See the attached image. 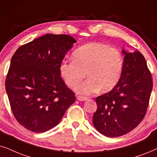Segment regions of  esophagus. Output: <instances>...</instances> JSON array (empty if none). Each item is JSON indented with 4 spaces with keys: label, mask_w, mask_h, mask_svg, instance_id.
Listing matches in <instances>:
<instances>
[{
    "label": "esophagus",
    "mask_w": 157,
    "mask_h": 157,
    "mask_svg": "<svg viewBox=\"0 0 157 157\" xmlns=\"http://www.w3.org/2000/svg\"><path fill=\"white\" fill-rule=\"evenodd\" d=\"M77 99L79 100V101H85V100H87V97H84V96H81V95H77Z\"/></svg>",
    "instance_id": "34e87169"
}]
</instances>
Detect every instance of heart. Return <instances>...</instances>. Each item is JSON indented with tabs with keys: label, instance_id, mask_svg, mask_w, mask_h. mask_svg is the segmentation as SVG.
I'll return each mask as SVG.
<instances>
[{
	"label": "heart",
	"instance_id": "1",
	"mask_svg": "<svg viewBox=\"0 0 157 157\" xmlns=\"http://www.w3.org/2000/svg\"><path fill=\"white\" fill-rule=\"evenodd\" d=\"M73 61L62 60L59 73L65 84L75 87L85 77L87 80L76 87L82 94L105 93L113 89L120 80L124 69V57L119 50L99 42L78 47L72 54Z\"/></svg>",
	"mask_w": 157,
	"mask_h": 157
}]
</instances>
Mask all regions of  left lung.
I'll return each instance as SVG.
<instances>
[{"instance_id":"8db88e82","label":"left lung","mask_w":157,"mask_h":157,"mask_svg":"<svg viewBox=\"0 0 157 157\" xmlns=\"http://www.w3.org/2000/svg\"><path fill=\"white\" fill-rule=\"evenodd\" d=\"M124 63L116 86L96 98L93 117L95 128L108 137H118L135 128L143 120L152 90V77L141 52L122 50Z\"/></svg>"}]
</instances>
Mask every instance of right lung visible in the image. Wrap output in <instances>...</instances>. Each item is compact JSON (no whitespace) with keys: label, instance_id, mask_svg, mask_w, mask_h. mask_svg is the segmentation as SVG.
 I'll use <instances>...</instances> for the list:
<instances>
[{"label":"right lung","instance_id":"right-lung-1","mask_svg":"<svg viewBox=\"0 0 157 157\" xmlns=\"http://www.w3.org/2000/svg\"><path fill=\"white\" fill-rule=\"evenodd\" d=\"M76 40L47 33L24 44L11 58L6 90L14 117L35 133L54 128L75 101L60 77L59 64Z\"/></svg>","mask_w":157,"mask_h":157}]
</instances>
